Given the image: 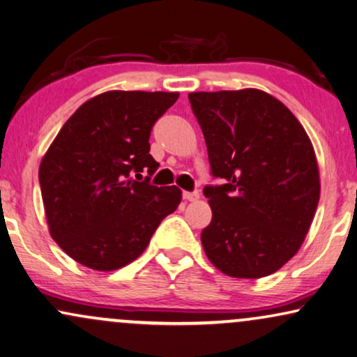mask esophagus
I'll return each mask as SVG.
<instances>
[{
    "mask_svg": "<svg viewBox=\"0 0 357 357\" xmlns=\"http://www.w3.org/2000/svg\"><path fill=\"white\" fill-rule=\"evenodd\" d=\"M183 197L186 201H197V199H199V192H197V191H192V192L191 191H184Z\"/></svg>",
    "mask_w": 357,
    "mask_h": 357,
    "instance_id": "esophagus-1",
    "label": "esophagus"
}]
</instances>
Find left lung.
<instances>
[{
	"label": "left lung",
	"mask_w": 357,
	"mask_h": 357,
	"mask_svg": "<svg viewBox=\"0 0 357 357\" xmlns=\"http://www.w3.org/2000/svg\"><path fill=\"white\" fill-rule=\"evenodd\" d=\"M204 135L212 220L201 232L214 267L236 278L277 272L298 252L319 201L317 156L282 102L257 89L189 93Z\"/></svg>",
	"instance_id": "1"
}]
</instances>
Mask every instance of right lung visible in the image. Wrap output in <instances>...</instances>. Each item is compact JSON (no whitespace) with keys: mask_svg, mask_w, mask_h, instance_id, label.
<instances>
[{"mask_svg":"<svg viewBox=\"0 0 357 357\" xmlns=\"http://www.w3.org/2000/svg\"><path fill=\"white\" fill-rule=\"evenodd\" d=\"M178 97L100 93L75 110L49 146L39 166L49 231L75 261L100 272L125 267L181 202V189L150 183L160 166L150 155L153 125Z\"/></svg>","mask_w":357,"mask_h":357,"instance_id":"1","label":"right lung"}]
</instances>
